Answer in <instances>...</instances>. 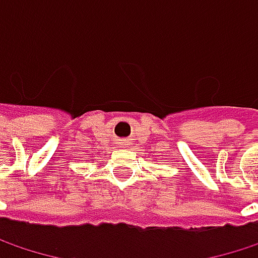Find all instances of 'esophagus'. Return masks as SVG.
<instances>
[{
  "label": "esophagus",
  "instance_id": "1",
  "mask_svg": "<svg viewBox=\"0 0 258 258\" xmlns=\"http://www.w3.org/2000/svg\"><path fill=\"white\" fill-rule=\"evenodd\" d=\"M122 145H125V143H124V142H122Z\"/></svg>",
  "mask_w": 258,
  "mask_h": 258
}]
</instances>
